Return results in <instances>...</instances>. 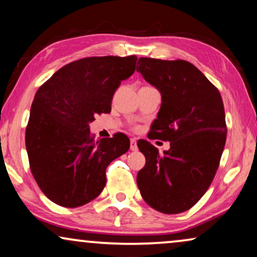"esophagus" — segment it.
<instances>
[{"mask_svg": "<svg viewBox=\"0 0 257 257\" xmlns=\"http://www.w3.org/2000/svg\"><path fill=\"white\" fill-rule=\"evenodd\" d=\"M130 149H131V151L138 150V146H137V140L135 138L131 139V145H130Z\"/></svg>", "mask_w": 257, "mask_h": 257, "instance_id": "obj_1", "label": "esophagus"}]
</instances>
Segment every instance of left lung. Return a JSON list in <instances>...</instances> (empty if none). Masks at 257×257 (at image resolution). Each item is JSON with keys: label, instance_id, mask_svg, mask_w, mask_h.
<instances>
[{"label": "left lung", "instance_id": "obj_1", "mask_svg": "<svg viewBox=\"0 0 257 257\" xmlns=\"http://www.w3.org/2000/svg\"><path fill=\"white\" fill-rule=\"evenodd\" d=\"M137 71L161 94L150 139L170 142L159 154L147 140L138 147L146 164L137 184L147 205L165 214L192 208L212 184L227 137L219 90L187 61L142 57Z\"/></svg>", "mask_w": 257, "mask_h": 257}]
</instances>
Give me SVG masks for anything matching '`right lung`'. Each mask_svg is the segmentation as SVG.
I'll return each instance as SVG.
<instances>
[{
    "label": "right lung",
    "instance_id": "add662e5",
    "mask_svg": "<svg viewBox=\"0 0 257 257\" xmlns=\"http://www.w3.org/2000/svg\"><path fill=\"white\" fill-rule=\"evenodd\" d=\"M137 56L86 57L56 71L35 94L26 130L30 170L41 191L59 206L92 201L106 184V167L130 149L122 133L94 140L90 122L111 112L112 97L136 71Z\"/></svg>",
    "mask_w": 257,
    "mask_h": 257
}]
</instances>
